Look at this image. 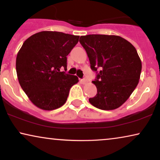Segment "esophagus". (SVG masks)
<instances>
[{"label": "esophagus", "instance_id": "esophagus-1", "mask_svg": "<svg viewBox=\"0 0 160 160\" xmlns=\"http://www.w3.org/2000/svg\"><path fill=\"white\" fill-rule=\"evenodd\" d=\"M81 82H82V84H86V83L87 82V79L86 78H82V80H81Z\"/></svg>", "mask_w": 160, "mask_h": 160}]
</instances>
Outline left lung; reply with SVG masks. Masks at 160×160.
<instances>
[{
	"instance_id": "left-lung-1",
	"label": "left lung",
	"mask_w": 160,
	"mask_h": 160,
	"mask_svg": "<svg viewBox=\"0 0 160 160\" xmlns=\"http://www.w3.org/2000/svg\"><path fill=\"white\" fill-rule=\"evenodd\" d=\"M79 42L86 50L97 95L89 99L101 110H113L128 99L139 82L142 64L135 48L118 36L87 35ZM100 71L98 72V70Z\"/></svg>"
}]
</instances>
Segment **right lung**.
Segmentation results:
<instances>
[{"label":"right lung","instance_id":"add662e5","mask_svg":"<svg viewBox=\"0 0 160 160\" xmlns=\"http://www.w3.org/2000/svg\"><path fill=\"white\" fill-rule=\"evenodd\" d=\"M78 36L56 31H41L29 37L17 54L19 83L32 103L43 110L63 106L76 76L65 73L67 56L78 43ZM64 68L61 72L60 68Z\"/></svg>","mask_w":160,"mask_h":160}]
</instances>
